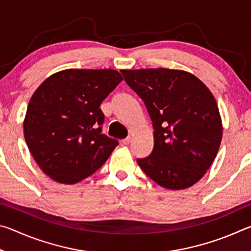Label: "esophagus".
<instances>
[{
	"label": "esophagus",
	"mask_w": 251,
	"mask_h": 251,
	"mask_svg": "<svg viewBox=\"0 0 251 251\" xmlns=\"http://www.w3.org/2000/svg\"><path fill=\"white\" fill-rule=\"evenodd\" d=\"M129 143H130V137H127V138L123 139V141H122V144H123V145H128Z\"/></svg>",
	"instance_id": "obj_1"
}]
</instances>
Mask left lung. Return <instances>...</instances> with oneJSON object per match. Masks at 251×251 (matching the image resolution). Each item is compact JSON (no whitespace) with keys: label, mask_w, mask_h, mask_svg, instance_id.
Masks as SVG:
<instances>
[{"label":"left lung","mask_w":251,"mask_h":251,"mask_svg":"<svg viewBox=\"0 0 251 251\" xmlns=\"http://www.w3.org/2000/svg\"><path fill=\"white\" fill-rule=\"evenodd\" d=\"M145 103L154 127L151 154L137 159L143 172L171 190L186 189L205 175L217 156L223 123L214 95L181 70H122Z\"/></svg>","instance_id":"8db88e82"}]
</instances>
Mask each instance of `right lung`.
I'll return each mask as SVG.
<instances>
[{
    "label": "right lung",
    "instance_id": "add662e5",
    "mask_svg": "<svg viewBox=\"0 0 251 251\" xmlns=\"http://www.w3.org/2000/svg\"><path fill=\"white\" fill-rule=\"evenodd\" d=\"M123 80L115 70L69 69L50 75L31 97L24 137L42 172L73 185L94 174L118 145L101 134L100 106Z\"/></svg>",
    "mask_w": 251,
    "mask_h": 251
}]
</instances>
